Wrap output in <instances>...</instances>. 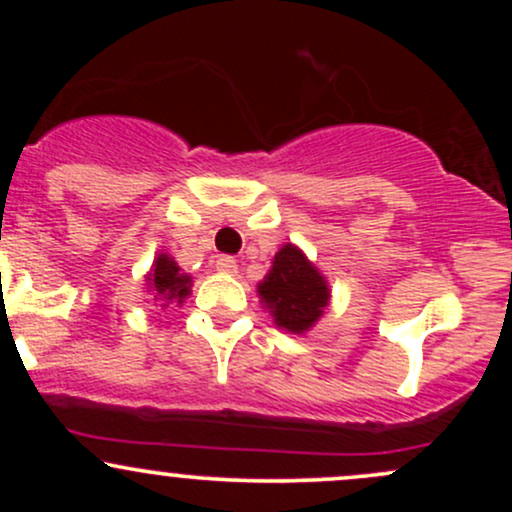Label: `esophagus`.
<instances>
[{
	"label": "esophagus",
	"instance_id": "34e87169",
	"mask_svg": "<svg viewBox=\"0 0 512 512\" xmlns=\"http://www.w3.org/2000/svg\"><path fill=\"white\" fill-rule=\"evenodd\" d=\"M216 272L236 274L238 272V264H236V260H233V257L223 255V257H219V260H216Z\"/></svg>",
	"mask_w": 512,
	"mask_h": 512
}]
</instances>
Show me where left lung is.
<instances>
[{"instance_id": "8db88e82", "label": "left lung", "mask_w": 512, "mask_h": 512, "mask_svg": "<svg viewBox=\"0 0 512 512\" xmlns=\"http://www.w3.org/2000/svg\"><path fill=\"white\" fill-rule=\"evenodd\" d=\"M257 296L279 330L305 334L325 315L332 291L325 274L305 257V252L298 245L286 243L274 255L267 276L257 284Z\"/></svg>"}]
</instances>
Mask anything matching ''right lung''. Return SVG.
I'll list each match as a JSON object with an SVG mask.
<instances>
[{"instance_id":"add662e5","label":"right lung","mask_w":512,"mask_h":512,"mask_svg":"<svg viewBox=\"0 0 512 512\" xmlns=\"http://www.w3.org/2000/svg\"><path fill=\"white\" fill-rule=\"evenodd\" d=\"M144 281L146 291H151V296H154V301L161 303V308H168V303L182 305L192 293V276L182 272L180 264L168 252H158Z\"/></svg>"}]
</instances>
